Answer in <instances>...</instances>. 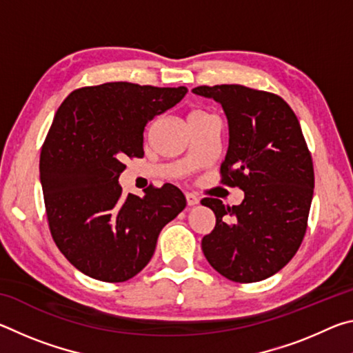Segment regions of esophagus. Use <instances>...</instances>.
Instances as JSON below:
<instances>
[{
  "mask_svg": "<svg viewBox=\"0 0 353 353\" xmlns=\"http://www.w3.org/2000/svg\"><path fill=\"white\" fill-rule=\"evenodd\" d=\"M185 198H187V204L190 207L199 204V198L196 194H193V193H187V194H185Z\"/></svg>",
  "mask_w": 353,
  "mask_h": 353,
  "instance_id": "34e87169",
  "label": "esophagus"
}]
</instances>
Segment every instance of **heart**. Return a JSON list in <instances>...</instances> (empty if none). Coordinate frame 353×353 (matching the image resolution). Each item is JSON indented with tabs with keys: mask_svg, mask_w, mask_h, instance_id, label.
<instances>
[{
	"mask_svg": "<svg viewBox=\"0 0 353 353\" xmlns=\"http://www.w3.org/2000/svg\"><path fill=\"white\" fill-rule=\"evenodd\" d=\"M201 115H205V113H204V112H199V110H196V112H191L188 118H191V117H201Z\"/></svg>",
	"mask_w": 353,
	"mask_h": 353,
	"instance_id": "1",
	"label": "heart"
}]
</instances>
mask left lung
I'll list each match as a JSON object with an SVG mask.
<instances>
[{
  "label": "left lung",
  "mask_w": 353,
  "mask_h": 353,
  "mask_svg": "<svg viewBox=\"0 0 353 353\" xmlns=\"http://www.w3.org/2000/svg\"><path fill=\"white\" fill-rule=\"evenodd\" d=\"M194 94L223 105L229 148L223 182L244 191L240 205L205 198L216 224L202 252L221 276L260 282L288 263L303 240L314 171L301 124L277 94L230 83L196 87Z\"/></svg>",
  "instance_id": "8db88e82"
}]
</instances>
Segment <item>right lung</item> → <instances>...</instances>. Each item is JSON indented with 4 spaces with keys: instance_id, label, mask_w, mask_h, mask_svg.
Listing matches in <instances>:
<instances>
[{
    "instance_id": "obj_1",
    "label": "right lung",
    "mask_w": 353,
    "mask_h": 353,
    "mask_svg": "<svg viewBox=\"0 0 353 353\" xmlns=\"http://www.w3.org/2000/svg\"><path fill=\"white\" fill-rule=\"evenodd\" d=\"M187 88L107 82L63 101L41 148L40 183L51 235L76 270L126 282L154 255L160 230L187 201L166 183L123 194L126 157H143L148 121L181 103Z\"/></svg>"
}]
</instances>
